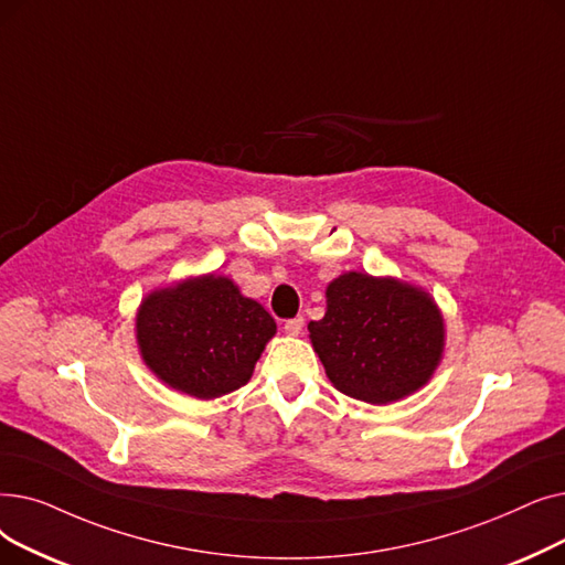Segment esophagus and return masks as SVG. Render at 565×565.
<instances>
[{
  "instance_id": "esophagus-1",
  "label": "esophagus",
  "mask_w": 565,
  "mask_h": 565,
  "mask_svg": "<svg viewBox=\"0 0 565 565\" xmlns=\"http://www.w3.org/2000/svg\"><path fill=\"white\" fill-rule=\"evenodd\" d=\"M282 329H285V333H287V335H301V331H303V317L287 319Z\"/></svg>"
}]
</instances>
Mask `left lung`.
<instances>
[{"mask_svg": "<svg viewBox=\"0 0 565 565\" xmlns=\"http://www.w3.org/2000/svg\"><path fill=\"white\" fill-rule=\"evenodd\" d=\"M310 342L331 384L367 405H391L423 388L444 359L437 301L393 276L347 271L327 287V312Z\"/></svg>", "mask_w": 565, "mask_h": 565, "instance_id": "8db88e82", "label": "left lung"}]
</instances>
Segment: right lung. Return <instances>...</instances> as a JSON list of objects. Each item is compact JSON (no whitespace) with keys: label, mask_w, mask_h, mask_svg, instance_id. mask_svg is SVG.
I'll return each mask as SVG.
<instances>
[{"label":"right lung","mask_w":565,"mask_h":565,"mask_svg":"<svg viewBox=\"0 0 565 565\" xmlns=\"http://www.w3.org/2000/svg\"><path fill=\"white\" fill-rule=\"evenodd\" d=\"M274 335V317L218 274L158 287L136 312L145 365L166 386L198 399L246 386Z\"/></svg>","instance_id":"obj_1"}]
</instances>
